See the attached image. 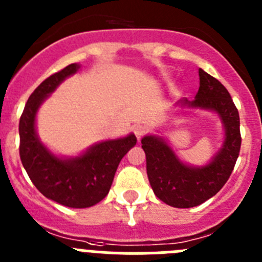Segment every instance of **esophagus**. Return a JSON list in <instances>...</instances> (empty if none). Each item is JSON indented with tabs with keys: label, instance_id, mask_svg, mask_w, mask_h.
<instances>
[{
	"label": "esophagus",
	"instance_id": "34e87169",
	"mask_svg": "<svg viewBox=\"0 0 262 262\" xmlns=\"http://www.w3.org/2000/svg\"><path fill=\"white\" fill-rule=\"evenodd\" d=\"M133 132H134V134H136L137 140H141V138H142V137L147 133V129L142 125H136L133 128Z\"/></svg>",
	"mask_w": 262,
	"mask_h": 262
}]
</instances>
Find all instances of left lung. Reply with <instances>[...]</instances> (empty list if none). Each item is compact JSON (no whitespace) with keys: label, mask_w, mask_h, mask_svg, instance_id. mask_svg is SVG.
Instances as JSON below:
<instances>
[{"label":"left lung","mask_w":262,"mask_h":262,"mask_svg":"<svg viewBox=\"0 0 262 262\" xmlns=\"http://www.w3.org/2000/svg\"><path fill=\"white\" fill-rule=\"evenodd\" d=\"M200 89L190 107L213 110L221 116L226 129L223 147L207 166L197 168L179 160L172 148L158 137L142 138L146 171L155 195L173 207H193L215 195L227 183L240 152V119L227 89L216 78L199 70Z\"/></svg>","instance_id":"8db88e82"}]
</instances>
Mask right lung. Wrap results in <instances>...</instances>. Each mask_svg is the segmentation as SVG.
Listing matches in <instances>:
<instances>
[{
	"instance_id": "1",
	"label": "right lung",
	"mask_w": 262,
	"mask_h": 262,
	"mask_svg": "<svg viewBox=\"0 0 262 262\" xmlns=\"http://www.w3.org/2000/svg\"><path fill=\"white\" fill-rule=\"evenodd\" d=\"M70 63L49 75L30 95L19 120V155L35 187L47 199L68 207H90L110 192L122 157L137 143L134 134L120 140L105 141L73 159H60L40 143L35 132V116L44 99L63 79L78 70Z\"/></svg>"
}]
</instances>
